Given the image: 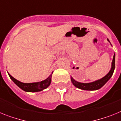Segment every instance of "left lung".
Wrapping results in <instances>:
<instances>
[{"label":"left lung","mask_w":121,"mask_h":121,"mask_svg":"<svg viewBox=\"0 0 121 121\" xmlns=\"http://www.w3.org/2000/svg\"><path fill=\"white\" fill-rule=\"evenodd\" d=\"M108 40L109 41V40L108 39ZM115 68V54L113 56V59H112V65H111V68L109 72L108 73L106 76L103 77V78H101V79H99L98 81H96L95 82L90 83H81L77 82L75 81L74 79H73V78H71V81L73 82V85L76 87L77 88H79L82 90H96L98 89H100L101 87H103L104 84H106L108 82V81L111 78L112 74L114 73V70Z\"/></svg>","instance_id":"left-lung-1"}]
</instances>
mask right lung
Segmentation results:
<instances>
[{
  "label": "right lung",
  "instance_id": "right-lung-1",
  "mask_svg": "<svg viewBox=\"0 0 121 121\" xmlns=\"http://www.w3.org/2000/svg\"><path fill=\"white\" fill-rule=\"evenodd\" d=\"M9 76L10 78L13 81L17 86L20 87V89L23 90L25 92H40L43 90V89H46L51 83L52 79V74L48 77L47 79H46L44 81H42L41 82H33V83H23L21 82L20 81H18L16 79L12 77L9 73Z\"/></svg>",
  "mask_w": 121,
  "mask_h": 121
}]
</instances>
